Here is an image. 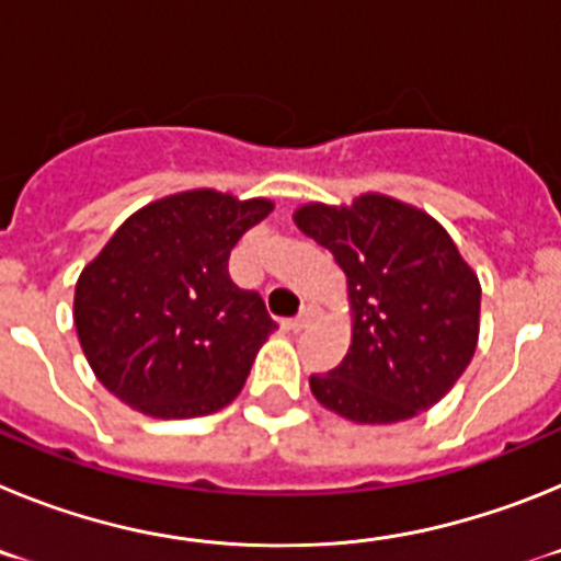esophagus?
<instances>
[{
  "label": "esophagus",
  "instance_id": "34e87169",
  "mask_svg": "<svg viewBox=\"0 0 561 561\" xmlns=\"http://www.w3.org/2000/svg\"><path fill=\"white\" fill-rule=\"evenodd\" d=\"M317 317H320V309H317V306H306V309L300 311V314H297L295 320H291L289 329H291V331H304V329H309V325L314 323Z\"/></svg>",
  "mask_w": 561,
  "mask_h": 561
}]
</instances>
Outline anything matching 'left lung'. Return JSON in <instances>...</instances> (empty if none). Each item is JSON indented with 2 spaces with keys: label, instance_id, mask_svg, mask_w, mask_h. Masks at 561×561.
Listing matches in <instances>:
<instances>
[{
  "label": "left lung",
  "instance_id": "obj_1",
  "mask_svg": "<svg viewBox=\"0 0 561 561\" xmlns=\"http://www.w3.org/2000/svg\"><path fill=\"white\" fill-rule=\"evenodd\" d=\"M345 272L351 345L314 399L354 424H396L435 408L480 336V280L427 210L388 193L351 205L306 202L291 213Z\"/></svg>",
  "mask_w": 561,
  "mask_h": 561
}]
</instances>
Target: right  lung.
<instances>
[{"label":"right lung","instance_id":"1","mask_svg":"<svg viewBox=\"0 0 561 561\" xmlns=\"http://www.w3.org/2000/svg\"><path fill=\"white\" fill-rule=\"evenodd\" d=\"M275 210L193 187L148 202L81 270L72 300L78 342L103 388L151 419L227 408L275 320L257 291L238 289L227 261Z\"/></svg>","mask_w":561,"mask_h":561}]
</instances>
